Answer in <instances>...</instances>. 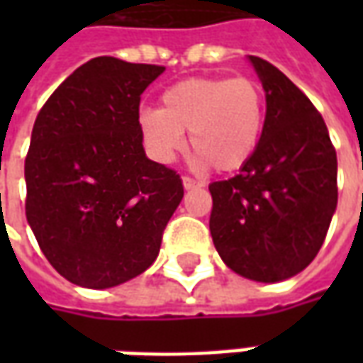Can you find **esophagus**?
Masks as SVG:
<instances>
[{"label": "esophagus", "mask_w": 363, "mask_h": 363, "mask_svg": "<svg viewBox=\"0 0 363 363\" xmlns=\"http://www.w3.org/2000/svg\"><path fill=\"white\" fill-rule=\"evenodd\" d=\"M182 186H184V190L200 189V186H202V182L194 181V179H190V177H182Z\"/></svg>", "instance_id": "1"}]
</instances>
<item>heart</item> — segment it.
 <instances>
[{"label": "heart", "instance_id": "heart-1", "mask_svg": "<svg viewBox=\"0 0 363 363\" xmlns=\"http://www.w3.org/2000/svg\"><path fill=\"white\" fill-rule=\"evenodd\" d=\"M264 120L267 95L257 79L189 77L161 95V111L140 114V132L157 161H171L190 134L200 163L231 173L251 161Z\"/></svg>", "mask_w": 363, "mask_h": 363}]
</instances>
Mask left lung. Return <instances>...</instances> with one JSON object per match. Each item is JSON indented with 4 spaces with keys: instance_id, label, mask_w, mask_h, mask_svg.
Here are the masks:
<instances>
[{
    "instance_id": "1",
    "label": "left lung",
    "mask_w": 363,
    "mask_h": 363,
    "mask_svg": "<svg viewBox=\"0 0 363 363\" xmlns=\"http://www.w3.org/2000/svg\"><path fill=\"white\" fill-rule=\"evenodd\" d=\"M249 62L267 93V120L251 161L210 184V233L233 272L270 284L309 267L327 237L336 151L311 101L267 60Z\"/></svg>"
}]
</instances>
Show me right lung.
I'll use <instances>...</instances> for the list:
<instances>
[{
	"instance_id": "obj_1",
	"label": "right lung",
	"mask_w": 363,
	"mask_h": 363,
	"mask_svg": "<svg viewBox=\"0 0 363 363\" xmlns=\"http://www.w3.org/2000/svg\"><path fill=\"white\" fill-rule=\"evenodd\" d=\"M163 66L99 56L38 112L25 159L27 221L66 280L104 289L157 259L182 181L145 157L140 99Z\"/></svg>"
}]
</instances>
